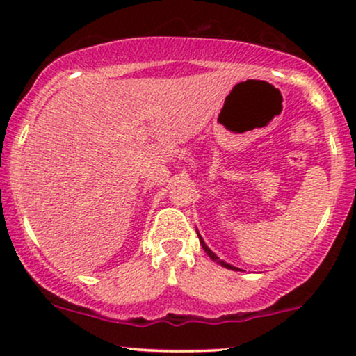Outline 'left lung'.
Returning <instances> with one entry per match:
<instances>
[{"mask_svg":"<svg viewBox=\"0 0 356 356\" xmlns=\"http://www.w3.org/2000/svg\"><path fill=\"white\" fill-rule=\"evenodd\" d=\"M195 231H197V229H195ZM197 236H199V243H201V246H202V249H204V251H206V252H207V256H209L212 261H216V263H218V264H220V266H222V268L232 269V271H241V269H239V268L232 266V264H229V263H226V261L219 259V257H218V256H216V254H214V252H212L209 248H207V244H206V243H204L202 236H201V234H199V231H197Z\"/></svg>","mask_w":356,"mask_h":356,"instance_id":"1","label":"left lung"}]
</instances>
